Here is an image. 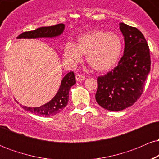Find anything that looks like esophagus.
<instances>
[{
	"instance_id": "34e87169",
	"label": "esophagus",
	"mask_w": 159,
	"mask_h": 159,
	"mask_svg": "<svg viewBox=\"0 0 159 159\" xmlns=\"http://www.w3.org/2000/svg\"><path fill=\"white\" fill-rule=\"evenodd\" d=\"M75 78L77 80V81H82L85 79V77L84 75H81L78 74L75 75Z\"/></svg>"
}]
</instances>
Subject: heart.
<instances>
[{"instance_id": "b5f03b06", "label": "heart", "mask_w": 159, "mask_h": 159, "mask_svg": "<svg viewBox=\"0 0 159 159\" xmlns=\"http://www.w3.org/2000/svg\"><path fill=\"white\" fill-rule=\"evenodd\" d=\"M123 50L121 38L114 32L93 30L78 36L76 45L66 43L63 57L67 64L75 66L86 54L87 63L96 70L105 72L114 66Z\"/></svg>"}]
</instances>
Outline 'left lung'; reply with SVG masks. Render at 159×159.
Masks as SVG:
<instances>
[{
    "label": "left lung",
    "mask_w": 159,
    "mask_h": 159,
    "mask_svg": "<svg viewBox=\"0 0 159 159\" xmlns=\"http://www.w3.org/2000/svg\"><path fill=\"white\" fill-rule=\"evenodd\" d=\"M124 36V54L118 65L97 78V103L111 111L132 106L141 96L150 72L149 48L141 32L136 27L120 24Z\"/></svg>",
    "instance_id": "left-lung-1"
}]
</instances>
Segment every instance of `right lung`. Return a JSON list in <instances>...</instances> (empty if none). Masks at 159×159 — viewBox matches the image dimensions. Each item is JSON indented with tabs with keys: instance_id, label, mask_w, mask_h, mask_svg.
Returning a JSON list of instances; mask_svg holds the SVG:
<instances>
[{
	"instance_id": "obj_1",
	"label": "right lung",
	"mask_w": 159,
	"mask_h": 159,
	"mask_svg": "<svg viewBox=\"0 0 159 159\" xmlns=\"http://www.w3.org/2000/svg\"><path fill=\"white\" fill-rule=\"evenodd\" d=\"M65 28L63 24L53 25L49 27H42L31 31L24 32L18 36L17 39H35V38L42 37H56L61 35ZM75 78L73 72L67 73L61 81V86L59 87L54 98L48 103L42 105L40 107H30L22 106L25 110L33 114L43 116H54L60 113L66 106L69 101V92L72 86L75 84Z\"/></svg>"
}]
</instances>
